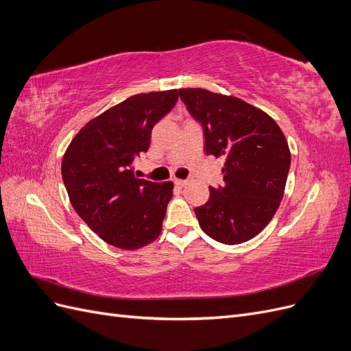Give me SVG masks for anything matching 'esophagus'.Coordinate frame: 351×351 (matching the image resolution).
<instances>
[{"instance_id": "esophagus-1", "label": "esophagus", "mask_w": 351, "mask_h": 351, "mask_svg": "<svg viewBox=\"0 0 351 351\" xmlns=\"http://www.w3.org/2000/svg\"><path fill=\"white\" fill-rule=\"evenodd\" d=\"M174 183H176V186H178V187H183V186H186V184H187V180H180V178H176V180H174Z\"/></svg>"}]
</instances>
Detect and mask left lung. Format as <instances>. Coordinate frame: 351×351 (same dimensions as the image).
Returning a JSON list of instances; mask_svg holds the SVG:
<instances>
[{"label": "left lung", "instance_id": "left-lung-1", "mask_svg": "<svg viewBox=\"0 0 351 351\" xmlns=\"http://www.w3.org/2000/svg\"><path fill=\"white\" fill-rule=\"evenodd\" d=\"M189 112L204 127L206 155L226 159L224 184L209 187V200L195 208L199 226L224 244L258 236L277 212L291 155L278 124L236 97L206 89H180Z\"/></svg>", "mask_w": 351, "mask_h": 351}]
</instances>
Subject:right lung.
I'll return each mask as SVG.
<instances>
[{"label": "right lung", "instance_id": "right-lung-1", "mask_svg": "<svg viewBox=\"0 0 351 351\" xmlns=\"http://www.w3.org/2000/svg\"><path fill=\"white\" fill-rule=\"evenodd\" d=\"M177 99V89L133 95L90 120L62 156L74 210L111 246L141 249L162 230L174 184L137 178L132 164L149 149L154 125Z\"/></svg>", "mask_w": 351, "mask_h": 351}]
</instances>
